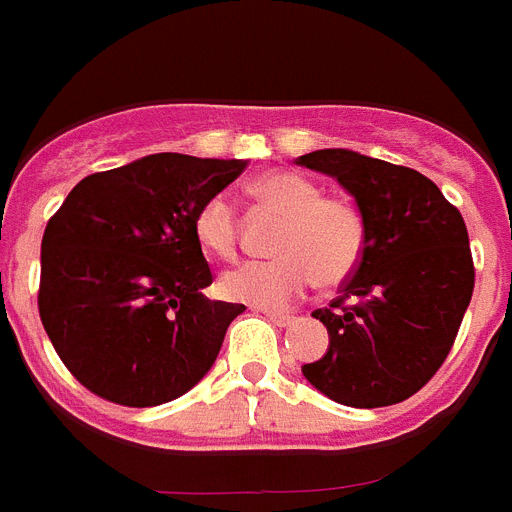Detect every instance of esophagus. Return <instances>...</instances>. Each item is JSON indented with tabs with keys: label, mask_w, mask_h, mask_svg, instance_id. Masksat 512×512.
<instances>
[{
	"label": "esophagus",
	"mask_w": 512,
	"mask_h": 512,
	"mask_svg": "<svg viewBox=\"0 0 512 512\" xmlns=\"http://www.w3.org/2000/svg\"><path fill=\"white\" fill-rule=\"evenodd\" d=\"M265 317H268L273 325H278V328H289V325H294L296 320L294 315H283V312H265Z\"/></svg>",
	"instance_id": "obj_1"
}]
</instances>
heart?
<instances>
[{
	"mask_svg": "<svg viewBox=\"0 0 512 512\" xmlns=\"http://www.w3.org/2000/svg\"><path fill=\"white\" fill-rule=\"evenodd\" d=\"M249 192L283 216L276 260H249L226 270L218 291L257 309H283L315 283L336 286L356 270L367 247V218L346 197H325L322 187L296 171H268ZM195 236L208 252L229 260L236 252V210L226 195L208 197L195 216Z\"/></svg>",
	"mask_w": 512,
	"mask_h": 512,
	"instance_id": "obj_1",
	"label": "heart"
}]
</instances>
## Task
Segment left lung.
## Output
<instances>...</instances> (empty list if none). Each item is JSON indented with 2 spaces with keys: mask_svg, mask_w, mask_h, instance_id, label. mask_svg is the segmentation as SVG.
<instances>
[{
  "mask_svg": "<svg viewBox=\"0 0 512 512\" xmlns=\"http://www.w3.org/2000/svg\"><path fill=\"white\" fill-rule=\"evenodd\" d=\"M333 176L367 218V247L330 307L328 351L302 372L330 401L377 409L422 390L442 367L474 294L458 208L432 179L346 148L296 158Z\"/></svg>",
  "mask_w": 512,
  "mask_h": 512,
  "instance_id": "left-lung-1",
  "label": "left lung"
}]
</instances>
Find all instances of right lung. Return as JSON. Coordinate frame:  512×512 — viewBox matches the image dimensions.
I'll list each match as a JSON object with an SVG mask.
<instances>
[{
  "mask_svg": "<svg viewBox=\"0 0 512 512\" xmlns=\"http://www.w3.org/2000/svg\"><path fill=\"white\" fill-rule=\"evenodd\" d=\"M247 161L153 153L85 176L46 223L38 312L64 367L122 406H161L208 375L244 304L210 302L195 216Z\"/></svg>",
  "mask_w": 512,
  "mask_h": 512,
  "instance_id": "add662e5",
  "label": "right lung"
}]
</instances>
